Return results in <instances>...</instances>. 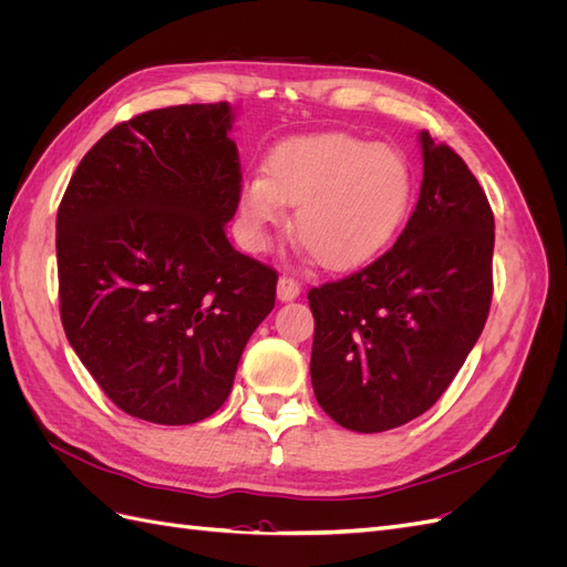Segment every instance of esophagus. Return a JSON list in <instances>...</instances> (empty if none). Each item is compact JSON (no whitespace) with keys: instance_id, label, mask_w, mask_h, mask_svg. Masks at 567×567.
<instances>
[{"instance_id":"esophagus-1","label":"esophagus","mask_w":567,"mask_h":567,"mask_svg":"<svg viewBox=\"0 0 567 567\" xmlns=\"http://www.w3.org/2000/svg\"><path fill=\"white\" fill-rule=\"evenodd\" d=\"M277 296H279V300H284V302L296 300V298L300 296V284H298L293 277H288V274H281L279 284H277Z\"/></svg>"}]
</instances>
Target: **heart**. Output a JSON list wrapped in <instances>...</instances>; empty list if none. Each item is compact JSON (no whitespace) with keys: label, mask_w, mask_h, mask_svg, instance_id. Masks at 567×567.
<instances>
[{"label":"heart","mask_w":567,"mask_h":567,"mask_svg":"<svg viewBox=\"0 0 567 567\" xmlns=\"http://www.w3.org/2000/svg\"><path fill=\"white\" fill-rule=\"evenodd\" d=\"M414 200V169L402 151L352 134H310L279 144L265 177L241 188V217L255 248L298 205L293 234L326 269L346 271L379 257Z\"/></svg>","instance_id":"1"}]
</instances>
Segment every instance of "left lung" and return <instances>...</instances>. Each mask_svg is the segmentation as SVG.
Wrapping results in <instances>:
<instances>
[{
  "mask_svg": "<svg viewBox=\"0 0 567 567\" xmlns=\"http://www.w3.org/2000/svg\"><path fill=\"white\" fill-rule=\"evenodd\" d=\"M421 196L394 246L307 293L317 402L357 433H383L431 409L489 315V200L447 144L421 132Z\"/></svg>",
  "mask_w": 567,
  "mask_h": 567,
  "instance_id": "obj_1",
  "label": "left lung"
}]
</instances>
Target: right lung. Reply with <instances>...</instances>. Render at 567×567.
Segmentation results:
<instances>
[{
  "label": "right lung",
  "mask_w": 567,
  "mask_h": 567,
  "mask_svg": "<svg viewBox=\"0 0 567 567\" xmlns=\"http://www.w3.org/2000/svg\"><path fill=\"white\" fill-rule=\"evenodd\" d=\"M231 106L134 115L87 151L56 215L61 323L125 414L186 425L229 398L279 274L225 234L241 200Z\"/></svg>",
  "instance_id": "right-lung-1"
}]
</instances>
